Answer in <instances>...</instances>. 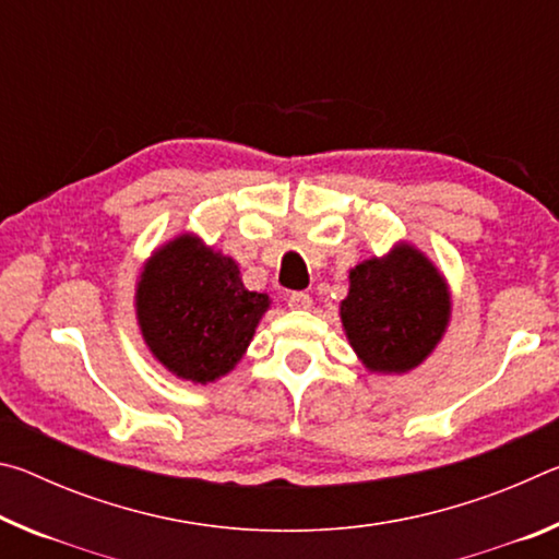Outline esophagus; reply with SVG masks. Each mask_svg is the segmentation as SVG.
I'll return each mask as SVG.
<instances>
[{
	"label": "esophagus",
	"mask_w": 559,
	"mask_h": 559,
	"mask_svg": "<svg viewBox=\"0 0 559 559\" xmlns=\"http://www.w3.org/2000/svg\"><path fill=\"white\" fill-rule=\"evenodd\" d=\"M310 306H313V298L306 290H293L288 296V308L293 310H308Z\"/></svg>",
	"instance_id": "34e87169"
}]
</instances>
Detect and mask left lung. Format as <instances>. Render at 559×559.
I'll use <instances>...</instances> for the list:
<instances>
[{"label": "left lung", "mask_w": 559, "mask_h": 559, "mask_svg": "<svg viewBox=\"0 0 559 559\" xmlns=\"http://www.w3.org/2000/svg\"><path fill=\"white\" fill-rule=\"evenodd\" d=\"M343 328L372 372H406L427 357L449 323V293L437 269L412 246L349 273Z\"/></svg>", "instance_id": "1"}]
</instances>
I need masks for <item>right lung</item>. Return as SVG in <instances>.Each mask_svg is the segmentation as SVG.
<instances>
[{
  "label": "right lung",
  "mask_w": 559,
  "mask_h": 559,
  "mask_svg": "<svg viewBox=\"0 0 559 559\" xmlns=\"http://www.w3.org/2000/svg\"><path fill=\"white\" fill-rule=\"evenodd\" d=\"M269 308L246 290L229 257L179 236L159 249L138 283L145 343L169 372L206 384L231 370Z\"/></svg>",
  "instance_id": "add662e5"
}]
</instances>
